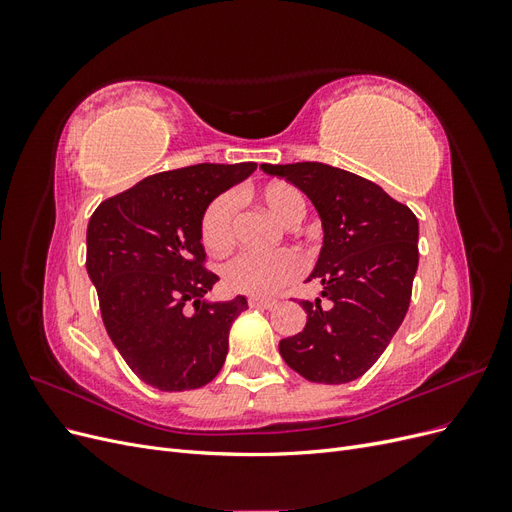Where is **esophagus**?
<instances>
[{
    "instance_id": "1",
    "label": "esophagus",
    "mask_w": 512,
    "mask_h": 512,
    "mask_svg": "<svg viewBox=\"0 0 512 512\" xmlns=\"http://www.w3.org/2000/svg\"><path fill=\"white\" fill-rule=\"evenodd\" d=\"M247 305H250V307H256V309H271V307H275V301H271V299H256V297H250V299H247Z\"/></svg>"
}]
</instances>
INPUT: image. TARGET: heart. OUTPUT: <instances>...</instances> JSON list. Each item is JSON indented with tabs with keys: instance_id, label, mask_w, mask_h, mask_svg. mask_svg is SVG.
Here are the masks:
<instances>
[{
	"instance_id": "1",
	"label": "heart",
	"mask_w": 512,
	"mask_h": 512,
	"mask_svg": "<svg viewBox=\"0 0 512 512\" xmlns=\"http://www.w3.org/2000/svg\"><path fill=\"white\" fill-rule=\"evenodd\" d=\"M258 203L265 207L277 222L284 226L297 224L305 213V200L294 185L286 181H271L260 185L254 192ZM235 235V200L230 194L215 196L205 207L200 218V239L211 252H224ZM301 273V260L288 250L275 254H254L241 252L230 258L222 277L224 284L235 290L250 294V297H269Z\"/></svg>"
}]
</instances>
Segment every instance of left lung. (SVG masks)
I'll return each mask as SVG.
<instances>
[{
    "label": "left lung",
    "instance_id": "1",
    "mask_svg": "<svg viewBox=\"0 0 512 512\" xmlns=\"http://www.w3.org/2000/svg\"><path fill=\"white\" fill-rule=\"evenodd\" d=\"M312 200L322 250L307 282L322 297L301 301L305 329L280 342L290 369L309 382L361 378L404 322L418 267V220L374 181L322 162L260 164Z\"/></svg>",
    "mask_w": 512,
    "mask_h": 512
}]
</instances>
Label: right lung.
I'll return each mask as SVG.
<instances>
[{"label": "right lung", "instance_id": "right-lung-1", "mask_svg": "<svg viewBox=\"0 0 512 512\" xmlns=\"http://www.w3.org/2000/svg\"><path fill=\"white\" fill-rule=\"evenodd\" d=\"M254 170L256 162L166 170L91 215L87 273L106 333L153 389H200L226 361L228 331L247 299H205L220 277L205 269L200 218L215 196Z\"/></svg>", "mask_w": 512, "mask_h": 512}]
</instances>
